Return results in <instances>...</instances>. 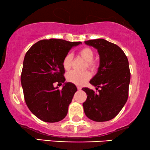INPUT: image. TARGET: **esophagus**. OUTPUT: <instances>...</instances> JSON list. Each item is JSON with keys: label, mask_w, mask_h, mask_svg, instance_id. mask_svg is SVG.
<instances>
[{"label": "esophagus", "mask_w": 150, "mask_h": 150, "mask_svg": "<svg viewBox=\"0 0 150 150\" xmlns=\"http://www.w3.org/2000/svg\"><path fill=\"white\" fill-rule=\"evenodd\" d=\"M77 89H78V90H81V87L79 86H77Z\"/></svg>", "instance_id": "esophagus-1"}]
</instances>
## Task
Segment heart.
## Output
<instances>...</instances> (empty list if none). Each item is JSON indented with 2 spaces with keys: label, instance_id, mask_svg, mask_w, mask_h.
<instances>
[{
  "label": "heart",
  "instance_id": "heart-1",
  "mask_svg": "<svg viewBox=\"0 0 150 150\" xmlns=\"http://www.w3.org/2000/svg\"><path fill=\"white\" fill-rule=\"evenodd\" d=\"M79 54L86 62L85 68H88V69L92 70V71H94V70L97 69L98 64L97 62L93 60L94 51L91 48H88V47H85V48L81 49L79 50ZM72 59H73V56L70 53L66 54L63 59L62 65H63L64 69L66 71L71 69ZM90 77L91 73L88 71L79 73V72L73 71L67 74L66 79L70 82L73 83V84L76 85H83L86 81L90 79Z\"/></svg>",
  "mask_w": 150,
  "mask_h": 150
}]
</instances>
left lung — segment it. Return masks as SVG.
Returning a JSON list of instances; mask_svg holds the SVG:
<instances>
[{
  "label": "left lung",
  "instance_id": "obj_1",
  "mask_svg": "<svg viewBox=\"0 0 150 150\" xmlns=\"http://www.w3.org/2000/svg\"><path fill=\"white\" fill-rule=\"evenodd\" d=\"M84 43L98 50L100 66L90 83L101 89L97 94L91 89L82 88L87 96L84 111L91 120L105 122L116 116L127 100L131 77L129 62L120 47L105 39Z\"/></svg>",
  "mask_w": 150,
  "mask_h": 150
}]
</instances>
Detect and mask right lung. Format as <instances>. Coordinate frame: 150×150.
I'll return each mask as SVG.
<instances>
[{
  "label": "right lung",
  "instance_id": "right-lung-1",
  "mask_svg": "<svg viewBox=\"0 0 150 150\" xmlns=\"http://www.w3.org/2000/svg\"><path fill=\"white\" fill-rule=\"evenodd\" d=\"M81 43L50 39L35 43L26 52L21 81L25 101L32 113L47 122H57L66 116L77 87L65 82L62 62L70 50ZM64 83L62 90L53 84Z\"/></svg>",
  "mask_w": 150,
  "mask_h": 150
}]
</instances>
